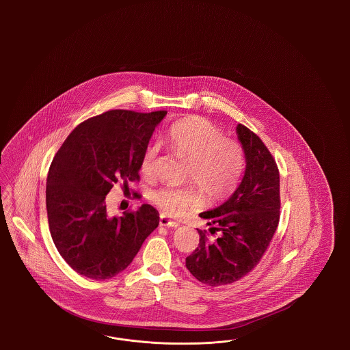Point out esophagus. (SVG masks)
<instances>
[{
	"label": "esophagus",
	"instance_id": "esophagus-1",
	"mask_svg": "<svg viewBox=\"0 0 350 350\" xmlns=\"http://www.w3.org/2000/svg\"><path fill=\"white\" fill-rule=\"evenodd\" d=\"M160 226H163V227H168V228H177L178 226H180V223L176 222V221H173V219H170L167 215H164V214H161L160 215Z\"/></svg>",
	"mask_w": 350,
	"mask_h": 350
}]
</instances>
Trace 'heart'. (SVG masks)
<instances>
[{"label": "heart", "instance_id": "b5f03b06", "mask_svg": "<svg viewBox=\"0 0 350 350\" xmlns=\"http://www.w3.org/2000/svg\"><path fill=\"white\" fill-rule=\"evenodd\" d=\"M167 144L173 151L190 160V177L212 202L228 198L236 190L244 170V151L206 119L190 117L170 128ZM157 148H148L139 170L150 177L154 172ZM152 200L170 217H182L200 208L202 195L193 187L164 186L152 193Z\"/></svg>", "mask_w": 350, "mask_h": 350}]
</instances>
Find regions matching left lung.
<instances>
[{
    "mask_svg": "<svg viewBox=\"0 0 350 350\" xmlns=\"http://www.w3.org/2000/svg\"><path fill=\"white\" fill-rule=\"evenodd\" d=\"M236 135L244 150V177L228 200L199 214L206 221L211 240L198 230L200 243L186 258V268L209 286L232 284L259 263L280 221V173L262 139L237 124Z\"/></svg>",
    "mask_w": 350,
    "mask_h": 350,
    "instance_id": "8db88e82",
    "label": "left lung"
}]
</instances>
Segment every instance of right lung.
Wrapping results in <instances>:
<instances>
[{
	"instance_id": "1",
	"label": "right lung",
	"mask_w": 350,
	"mask_h": 350,
	"mask_svg": "<svg viewBox=\"0 0 350 350\" xmlns=\"http://www.w3.org/2000/svg\"><path fill=\"white\" fill-rule=\"evenodd\" d=\"M167 111L110 110L87 119L55 155L46 183V206L53 244L77 273L103 281L123 272L159 213L142 204L122 217L106 211L114 183L139 178V164Z\"/></svg>"
}]
</instances>
